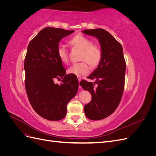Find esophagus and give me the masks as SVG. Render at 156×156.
I'll return each instance as SVG.
<instances>
[{"label": "esophagus", "instance_id": "1", "mask_svg": "<svg viewBox=\"0 0 156 156\" xmlns=\"http://www.w3.org/2000/svg\"><path fill=\"white\" fill-rule=\"evenodd\" d=\"M77 77H78V81H79V83H80V82H81V77H80V76H78ZM79 88H81V87H80V86H79Z\"/></svg>", "mask_w": 156, "mask_h": 156}]
</instances>
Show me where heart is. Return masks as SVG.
<instances>
[{"label": "heart", "mask_w": 156, "mask_h": 156, "mask_svg": "<svg viewBox=\"0 0 156 156\" xmlns=\"http://www.w3.org/2000/svg\"><path fill=\"white\" fill-rule=\"evenodd\" d=\"M69 44L75 48L81 50L82 53L80 59L83 61L73 64L70 66L68 69L69 73L77 76L86 75L89 72V66L87 62L92 67L96 66L100 63L102 56L101 49L98 45L92 44V41L88 37L79 34L74 36L69 41ZM57 55L62 62H68V53L64 45H58Z\"/></svg>", "instance_id": "1"}]
</instances>
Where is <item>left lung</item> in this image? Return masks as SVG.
I'll return each mask as SVG.
<instances>
[{
  "label": "left lung",
  "mask_w": 156,
  "mask_h": 156,
  "mask_svg": "<svg viewBox=\"0 0 156 156\" xmlns=\"http://www.w3.org/2000/svg\"><path fill=\"white\" fill-rule=\"evenodd\" d=\"M82 32L96 37L102 51L101 59L97 68L88 77L94 79V82L83 80L79 83L92 95L90 102L84 107L86 116L92 120H99L115 112L123 94L126 68L123 48L104 29L84 30ZM94 83L98 85L97 88L94 87Z\"/></svg>",
  "instance_id": "left-lung-1"
}]
</instances>
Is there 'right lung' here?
Returning a JSON list of instances; mask_svg holds the SVG:
<instances>
[{
    "label": "right lung",
    "mask_w": 156,
    "mask_h": 156,
    "mask_svg": "<svg viewBox=\"0 0 156 156\" xmlns=\"http://www.w3.org/2000/svg\"><path fill=\"white\" fill-rule=\"evenodd\" d=\"M74 30L47 27L39 32L28 45L25 59V88L33 109L49 120H62L67 112V105L76 95L77 77L66 74L57 55L58 44ZM62 79V83L54 80Z\"/></svg>",
    "instance_id": "obj_1"
}]
</instances>
